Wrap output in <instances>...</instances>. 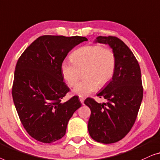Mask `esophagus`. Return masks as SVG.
I'll return each instance as SVG.
<instances>
[{"label":"esophagus","mask_w":160,"mask_h":160,"mask_svg":"<svg viewBox=\"0 0 160 160\" xmlns=\"http://www.w3.org/2000/svg\"><path fill=\"white\" fill-rule=\"evenodd\" d=\"M84 98H80V102H81V103H82V104H83V103H84Z\"/></svg>","instance_id":"obj_1"}]
</instances>
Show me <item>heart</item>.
<instances>
[{"label":"heart","instance_id":"obj_1","mask_svg":"<svg viewBox=\"0 0 160 160\" xmlns=\"http://www.w3.org/2000/svg\"><path fill=\"white\" fill-rule=\"evenodd\" d=\"M71 62L61 64V72L69 86L73 87L80 79V71L85 79L73 89V93L85 97L104 86L113 77L116 57L113 51L98 45L85 46L77 49L70 56Z\"/></svg>","mask_w":160,"mask_h":160}]
</instances>
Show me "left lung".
<instances>
[{
    "instance_id": "1",
    "label": "left lung",
    "mask_w": 160,
    "mask_h": 160,
    "mask_svg": "<svg viewBox=\"0 0 160 160\" xmlns=\"http://www.w3.org/2000/svg\"><path fill=\"white\" fill-rule=\"evenodd\" d=\"M95 42L109 45L116 57L112 80L97 94L107 103L88 98L85 104L91 111L88 129L93 140L103 143L118 142L134 125L143 98L141 69L124 42L113 36H98Z\"/></svg>"
}]
</instances>
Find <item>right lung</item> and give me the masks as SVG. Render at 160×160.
Segmentation results:
<instances>
[{"instance_id": "obj_1", "label": "right lung", "mask_w": 160, "mask_h": 160, "mask_svg": "<svg viewBox=\"0 0 160 160\" xmlns=\"http://www.w3.org/2000/svg\"><path fill=\"white\" fill-rule=\"evenodd\" d=\"M87 40L80 36H40L18 59L13 100L22 125L35 140L50 143L62 138L69 119L82 105L76 96L62 101L69 88L61 64L74 47Z\"/></svg>"}]
</instances>
